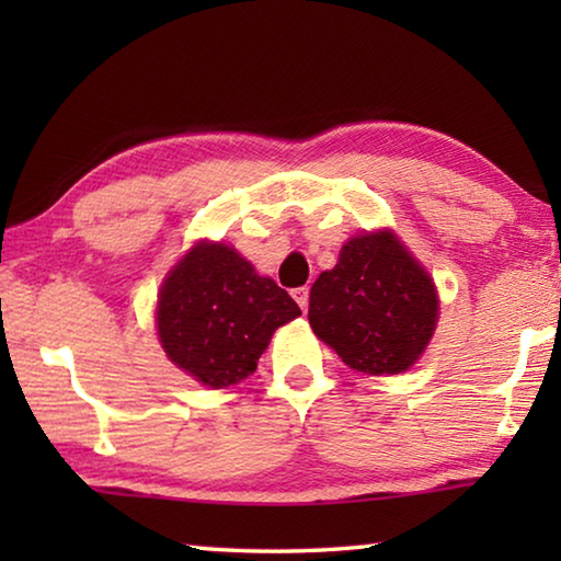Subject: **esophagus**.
<instances>
[{
    "instance_id": "obj_1",
    "label": "esophagus",
    "mask_w": 561,
    "mask_h": 561,
    "mask_svg": "<svg viewBox=\"0 0 561 561\" xmlns=\"http://www.w3.org/2000/svg\"><path fill=\"white\" fill-rule=\"evenodd\" d=\"M291 297H294V301L299 304L301 311H307V309H309V287H299V289H294V291H291Z\"/></svg>"
}]
</instances>
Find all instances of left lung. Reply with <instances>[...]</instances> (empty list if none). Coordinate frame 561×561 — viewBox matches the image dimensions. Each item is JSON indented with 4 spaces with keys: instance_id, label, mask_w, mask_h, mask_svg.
Instances as JSON below:
<instances>
[{
    "instance_id": "left-lung-1",
    "label": "left lung",
    "mask_w": 561,
    "mask_h": 561,
    "mask_svg": "<svg viewBox=\"0 0 561 561\" xmlns=\"http://www.w3.org/2000/svg\"><path fill=\"white\" fill-rule=\"evenodd\" d=\"M438 291L391 230L341 247L334 270L309 294V324L354 371L393 376L411 368L433 339Z\"/></svg>"
}]
</instances>
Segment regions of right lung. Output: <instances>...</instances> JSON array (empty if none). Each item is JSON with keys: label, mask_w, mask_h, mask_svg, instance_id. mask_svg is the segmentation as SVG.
<instances>
[{"label": "right lung", "mask_w": 561, "mask_h": 561, "mask_svg": "<svg viewBox=\"0 0 561 561\" xmlns=\"http://www.w3.org/2000/svg\"><path fill=\"white\" fill-rule=\"evenodd\" d=\"M301 309L222 242H197L158 294V336L168 358L210 388L254 374L274 331Z\"/></svg>", "instance_id": "right-lung-1"}]
</instances>
